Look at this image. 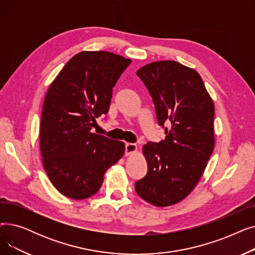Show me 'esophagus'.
I'll return each mask as SVG.
<instances>
[{"instance_id":"obj_1","label":"esophagus","mask_w":255,"mask_h":255,"mask_svg":"<svg viewBox=\"0 0 255 255\" xmlns=\"http://www.w3.org/2000/svg\"><path fill=\"white\" fill-rule=\"evenodd\" d=\"M137 150V145L135 143H131V142H126L125 144V153L126 155H131L133 153H135Z\"/></svg>"}]
</instances>
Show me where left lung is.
Returning a JSON list of instances; mask_svg holds the SVG:
<instances>
[{
	"mask_svg": "<svg viewBox=\"0 0 255 255\" xmlns=\"http://www.w3.org/2000/svg\"><path fill=\"white\" fill-rule=\"evenodd\" d=\"M136 75L150 93L166 136L143 145L148 173L135 183V190L153 206H171L195 188L212 155L214 103L200 75L176 61L150 63Z\"/></svg>",
	"mask_w": 255,
	"mask_h": 255,
	"instance_id": "1",
	"label": "left lung"
}]
</instances>
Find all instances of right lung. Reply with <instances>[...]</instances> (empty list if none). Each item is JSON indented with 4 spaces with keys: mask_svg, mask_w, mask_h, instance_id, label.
<instances>
[{
    "mask_svg": "<svg viewBox=\"0 0 255 255\" xmlns=\"http://www.w3.org/2000/svg\"><path fill=\"white\" fill-rule=\"evenodd\" d=\"M131 60L110 51H82L51 83L40 123L43 167L55 188L72 199L98 192L125 143L92 133L109 113L115 87Z\"/></svg>",
    "mask_w": 255,
    "mask_h": 255,
    "instance_id": "add662e5",
    "label": "right lung"
}]
</instances>
